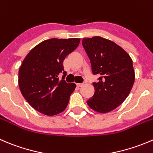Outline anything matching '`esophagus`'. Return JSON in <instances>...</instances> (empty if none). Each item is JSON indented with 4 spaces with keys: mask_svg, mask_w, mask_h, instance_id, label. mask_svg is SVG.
<instances>
[{
    "mask_svg": "<svg viewBox=\"0 0 153 153\" xmlns=\"http://www.w3.org/2000/svg\"><path fill=\"white\" fill-rule=\"evenodd\" d=\"M84 84V83H81V84H77V86H78V87H82Z\"/></svg>",
    "mask_w": 153,
    "mask_h": 153,
    "instance_id": "obj_1",
    "label": "esophagus"
}]
</instances>
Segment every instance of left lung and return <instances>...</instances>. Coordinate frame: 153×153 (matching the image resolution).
<instances>
[{"label": "left lung", "mask_w": 153, "mask_h": 153, "mask_svg": "<svg viewBox=\"0 0 153 153\" xmlns=\"http://www.w3.org/2000/svg\"><path fill=\"white\" fill-rule=\"evenodd\" d=\"M82 45L91 63L94 95L87 102L91 109L108 113L120 105L128 97L134 81L132 60L115 42L100 36L83 39Z\"/></svg>", "instance_id": "left-lung-1"}]
</instances>
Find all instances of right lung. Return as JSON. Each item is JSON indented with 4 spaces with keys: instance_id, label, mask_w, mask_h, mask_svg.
Returning a JSON list of instances; mask_svg holds the SVG:
<instances>
[{
    "instance_id": "1",
    "label": "right lung",
    "mask_w": 153,
    "mask_h": 153,
    "mask_svg": "<svg viewBox=\"0 0 153 153\" xmlns=\"http://www.w3.org/2000/svg\"><path fill=\"white\" fill-rule=\"evenodd\" d=\"M78 38L52 39L34 47L25 57L19 71V86L27 102L37 111L54 116L67 107L76 84L64 80L63 62L76 49ZM64 74L62 79L59 75Z\"/></svg>"
}]
</instances>
